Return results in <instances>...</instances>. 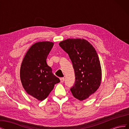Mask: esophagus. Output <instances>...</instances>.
I'll use <instances>...</instances> for the list:
<instances>
[{"instance_id":"1","label":"esophagus","mask_w":129,"mask_h":129,"mask_svg":"<svg viewBox=\"0 0 129 129\" xmlns=\"http://www.w3.org/2000/svg\"><path fill=\"white\" fill-rule=\"evenodd\" d=\"M64 81V79L63 77H62V78H60V82L61 83H63V82Z\"/></svg>"}]
</instances>
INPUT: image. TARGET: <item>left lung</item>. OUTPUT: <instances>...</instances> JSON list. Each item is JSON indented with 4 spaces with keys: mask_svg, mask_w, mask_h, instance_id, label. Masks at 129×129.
<instances>
[{
    "mask_svg": "<svg viewBox=\"0 0 129 129\" xmlns=\"http://www.w3.org/2000/svg\"><path fill=\"white\" fill-rule=\"evenodd\" d=\"M72 62L75 81L71 91L80 101L89 98L99 88L102 70L97 53L86 40L68 39L59 43Z\"/></svg>",
    "mask_w": 129,
    "mask_h": 129,
    "instance_id": "obj_1",
    "label": "left lung"
}]
</instances>
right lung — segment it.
<instances>
[{"mask_svg": "<svg viewBox=\"0 0 129 129\" xmlns=\"http://www.w3.org/2000/svg\"><path fill=\"white\" fill-rule=\"evenodd\" d=\"M53 45L49 41L34 44L26 53L21 65L20 75L22 86L28 94L39 101L46 99L54 85L60 82L46 62Z\"/></svg>", "mask_w": 129, "mask_h": 129, "instance_id": "1", "label": "right lung"}]
</instances>
